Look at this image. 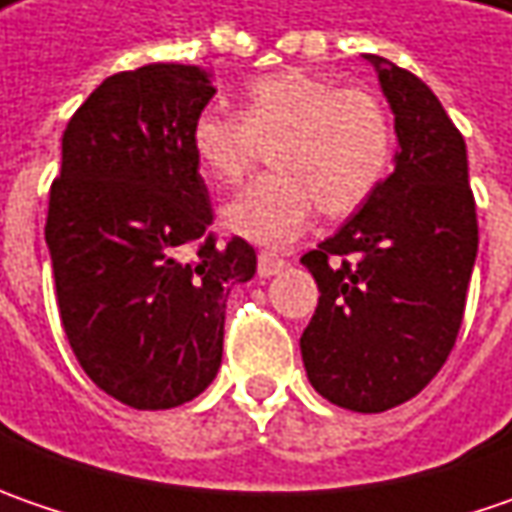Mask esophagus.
Returning <instances> with one entry per match:
<instances>
[{"label": "esophagus", "mask_w": 512, "mask_h": 512, "mask_svg": "<svg viewBox=\"0 0 512 512\" xmlns=\"http://www.w3.org/2000/svg\"><path fill=\"white\" fill-rule=\"evenodd\" d=\"M285 265L287 262L282 256H276V253H270V250H262V253H259V265H256V270H259V276H273V273H279Z\"/></svg>", "instance_id": "1"}]
</instances>
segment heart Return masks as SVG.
<instances>
[{"label":"heart","mask_w":512,"mask_h":512,"mask_svg":"<svg viewBox=\"0 0 512 512\" xmlns=\"http://www.w3.org/2000/svg\"><path fill=\"white\" fill-rule=\"evenodd\" d=\"M190 148L210 182L236 187L265 159L279 170L222 210L227 230L262 245H287L313 210L344 219L382 185L393 156V122L376 90L339 85L305 70L247 82L242 116L196 113Z\"/></svg>","instance_id":"b5f03b06"}]
</instances>
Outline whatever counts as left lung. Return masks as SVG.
<instances>
[{"label": "left lung", "instance_id": "obj_1", "mask_svg": "<svg viewBox=\"0 0 512 512\" xmlns=\"http://www.w3.org/2000/svg\"><path fill=\"white\" fill-rule=\"evenodd\" d=\"M367 59L396 113V170L339 233L302 256L319 305L299 344L307 379L327 402L382 413L422 393L447 362L479 222L464 139L436 93L382 56Z\"/></svg>", "mask_w": 512, "mask_h": 512}]
</instances>
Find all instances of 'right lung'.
<instances>
[{"mask_svg":"<svg viewBox=\"0 0 512 512\" xmlns=\"http://www.w3.org/2000/svg\"><path fill=\"white\" fill-rule=\"evenodd\" d=\"M213 93L196 65L122 70L62 133L45 222L59 319L90 382L136 410L179 407L213 382L230 287L256 273L242 236L210 230L190 148Z\"/></svg>","mask_w":512,"mask_h":512,"instance_id":"1","label":"right lung"}]
</instances>
